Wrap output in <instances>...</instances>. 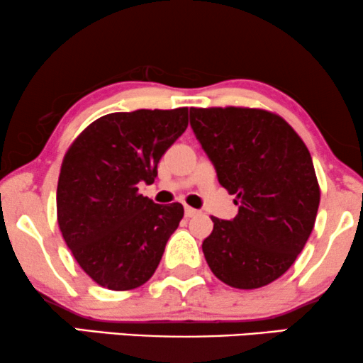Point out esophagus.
I'll return each instance as SVG.
<instances>
[{"instance_id":"34e87169","label":"esophagus","mask_w":363,"mask_h":363,"mask_svg":"<svg viewBox=\"0 0 363 363\" xmlns=\"http://www.w3.org/2000/svg\"><path fill=\"white\" fill-rule=\"evenodd\" d=\"M184 214H186V218H194V216L199 214V211L194 209V208H189V206H186Z\"/></svg>"}]
</instances>
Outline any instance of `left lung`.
<instances>
[{"label":"left lung","mask_w":363,"mask_h":363,"mask_svg":"<svg viewBox=\"0 0 363 363\" xmlns=\"http://www.w3.org/2000/svg\"><path fill=\"white\" fill-rule=\"evenodd\" d=\"M191 127L238 214L214 218L203 241L211 272L255 290L295 263L315 226L320 186L305 142L290 123L261 108H191Z\"/></svg>","instance_id":"8db88e82"}]
</instances>
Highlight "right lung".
<instances>
[{
  "mask_svg": "<svg viewBox=\"0 0 363 363\" xmlns=\"http://www.w3.org/2000/svg\"><path fill=\"white\" fill-rule=\"evenodd\" d=\"M187 128V107L108 113L73 140L62 162L57 218L80 268L108 290H134L152 277L182 204L139 194Z\"/></svg>",
  "mask_w": 363,
  "mask_h": 363,
  "instance_id": "add662e5",
  "label": "right lung"
}]
</instances>
